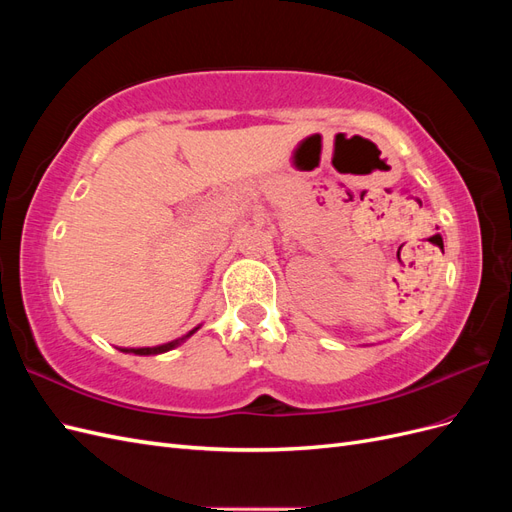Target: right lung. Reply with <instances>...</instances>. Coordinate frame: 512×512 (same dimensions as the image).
Listing matches in <instances>:
<instances>
[{"instance_id": "right-lung-1", "label": "right lung", "mask_w": 512, "mask_h": 512, "mask_svg": "<svg viewBox=\"0 0 512 512\" xmlns=\"http://www.w3.org/2000/svg\"><path fill=\"white\" fill-rule=\"evenodd\" d=\"M194 331H196V329H192V331H190L188 335H185V337H190ZM185 337L175 339V342L162 344V346H153V348H121V352H134V354H160V352H168V350H173L175 346H179Z\"/></svg>"}]
</instances>
